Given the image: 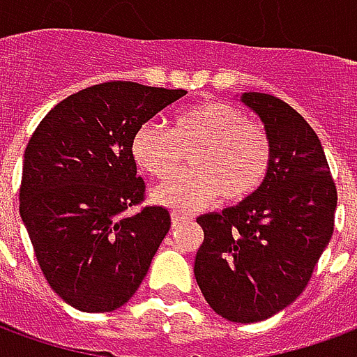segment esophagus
<instances>
[{"instance_id":"34e87169","label":"esophagus","mask_w":357,"mask_h":357,"mask_svg":"<svg viewBox=\"0 0 357 357\" xmlns=\"http://www.w3.org/2000/svg\"><path fill=\"white\" fill-rule=\"evenodd\" d=\"M191 218L189 216H183V214H172V225L174 227H178V225H181L183 222H189Z\"/></svg>"}]
</instances>
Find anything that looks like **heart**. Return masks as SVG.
Segmentation results:
<instances>
[{
    "label": "heart",
    "mask_w": 357,
    "mask_h": 357,
    "mask_svg": "<svg viewBox=\"0 0 357 357\" xmlns=\"http://www.w3.org/2000/svg\"><path fill=\"white\" fill-rule=\"evenodd\" d=\"M191 155L193 170L174 176L153 189L156 204L178 212H195L216 201L243 202L262 187L271 166L268 130L250 122L231 102L201 101L176 112L170 130L149 122L135 132L132 156L147 176L166 179L178 170L181 151Z\"/></svg>",
    "instance_id": "heart-1"
}]
</instances>
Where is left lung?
Wrapping results in <instances>:
<instances>
[{"label":"left lung","instance_id":"left-lung-1","mask_svg":"<svg viewBox=\"0 0 357 357\" xmlns=\"http://www.w3.org/2000/svg\"><path fill=\"white\" fill-rule=\"evenodd\" d=\"M271 139V166L250 199L197 218L195 277L210 307L235 323L268 319L306 289L335 229L337 187L319 137L291 105L243 93Z\"/></svg>","mask_w":357,"mask_h":357}]
</instances>
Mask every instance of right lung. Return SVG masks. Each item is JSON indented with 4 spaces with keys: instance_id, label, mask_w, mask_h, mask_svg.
I'll use <instances>...</instances> for the list:
<instances>
[{
    "instance_id": "1",
    "label": "right lung",
    "mask_w": 357,
    "mask_h": 357,
    "mask_svg": "<svg viewBox=\"0 0 357 357\" xmlns=\"http://www.w3.org/2000/svg\"><path fill=\"white\" fill-rule=\"evenodd\" d=\"M185 89L105 82L66 97L28 141L20 218L51 289L82 312L124 306L170 229V212L145 206L132 139Z\"/></svg>"
}]
</instances>
